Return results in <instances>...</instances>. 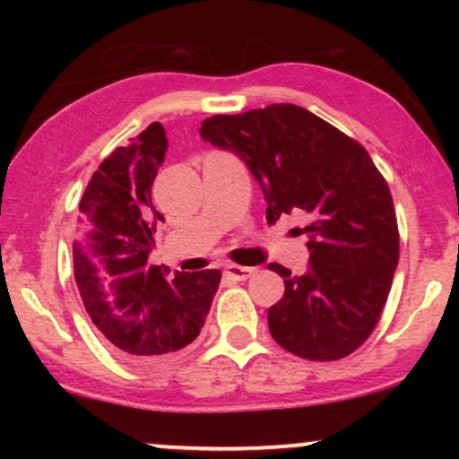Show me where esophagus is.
I'll use <instances>...</instances> for the list:
<instances>
[{"label": "esophagus", "instance_id": "1", "mask_svg": "<svg viewBox=\"0 0 459 459\" xmlns=\"http://www.w3.org/2000/svg\"><path fill=\"white\" fill-rule=\"evenodd\" d=\"M226 276H230L233 281H247V278L255 273V267H246V265H235V263H230V265L224 267Z\"/></svg>", "mask_w": 459, "mask_h": 459}]
</instances>
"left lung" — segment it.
Masks as SVG:
<instances>
[{
  "instance_id": "left-lung-1",
  "label": "left lung",
  "mask_w": 459,
  "mask_h": 459,
  "mask_svg": "<svg viewBox=\"0 0 459 459\" xmlns=\"http://www.w3.org/2000/svg\"><path fill=\"white\" fill-rule=\"evenodd\" d=\"M200 135L247 163L267 200V222L307 215L308 270L270 263L284 296L267 310L278 345L307 360H339L368 339L399 261L393 196L365 146L319 116L273 103L203 120Z\"/></svg>"
}]
</instances>
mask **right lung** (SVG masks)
Returning <instances> with one entry per match:
<instances>
[{
    "instance_id": "1",
    "label": "right lung",
    "mask_w": 459,
    "mask_h": 459,
    "mask_svg": "<svg viewBox=\"0 0 459 459\" xmlns=\"http://www.w3.org/2000/svg\"><path fill=\"white\" fill-rule=\"evenodd\" d=\"M168 151L166 129L151 123L105 157L79 200L73 267L92 324L120 356L157 362L200 334L222 273L177 272L166 281L149 265L161 213L151 187Z\"/></svg>"
}]
</instances>
